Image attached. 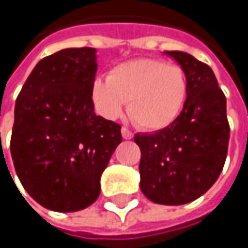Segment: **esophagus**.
Instances as JSON below:
<instances>
[{"mask_svg": "<svg viewBox=\"0 0 248 248\" xmlns=\"http://www.w3.org/2000/svg\"><path fill=\"white\" fill-rule=\"evenodd\" d=\"M121 132H122V138H124V139H132V138H133V133H132L127 127H122Z\"/></svg>", "mask_w": 248, "mask_h": 248, "instance_id": "34e87169", "label": "esophagus"}]
</instances>
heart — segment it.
I'll use <instances>...</instances> for the list:
<instances>
[{"label":"heart","mask_w":248,"mask_h":248,"mask_svg":"<svg viewBox=\"0 0 248 248\" xmlns=\"http://www.w3.org/2000/svg\"><path fill=\"white\" fill-rule=\"evenodd\" d=\"M188 93L182 67L159 59H136L115 66L108 78L92 84V99L105 118L113 119L127 102L130 119L143 130L165 129L179 118Z\"/></svg>","instance_id":"heart-1"}]
</instances>
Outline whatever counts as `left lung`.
Wrapping results in <instances>:
<instances>
[{
  "instance_id": "8db88e82",
  "label": "left lung",
  "mask_w": 248,
  "mask_h": 248,
  "mask_svg": "<svg viewBox=\"0 0 248 248\" xmlns=\"http://www.w3.org/2000/svg\"><path fill=\"white\" fill-rule=\"evenodd\" d=\"M164 53L186 75L185 106L171 126L136 133L135 142L143 195L156 204L182 205L205 194L223 171L230 139L227 102L210 66L184 51Z\"/></svg>"
}]
</instances>
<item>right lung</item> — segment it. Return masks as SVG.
<instances>
[{
  "label": "right lung",
  "instance_id": "obj_1",
  "mask_svg": "<svg viewBox=\"0 0 248 248\" xmlns=\"http://www.w3.org/2000/svg\"><path fill=\"white\" fill-rule=\"evenodd\" d=\"M96 48H64L32 69L17 97L11 156L24 189L44 208L73 213L100 194L122 142L121 124L94 113Z\"/></svg>",
  "mask_w": 248,
  "mask_h": 248
}]
</instances>
